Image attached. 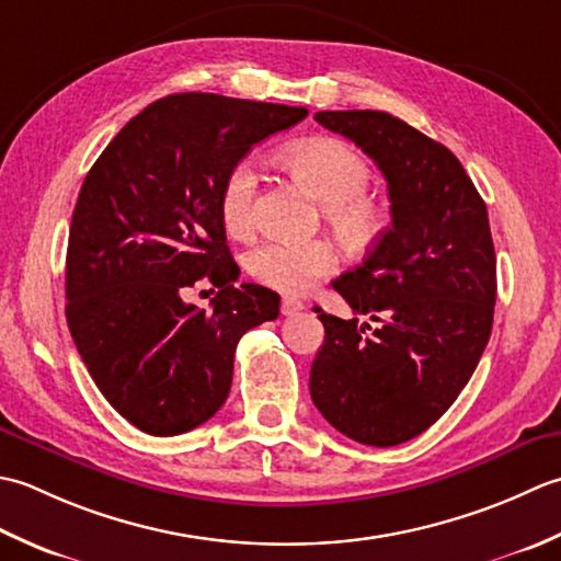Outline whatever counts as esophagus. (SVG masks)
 Returning a JSON list of instances; mask_svg holds the SVG:
<instances>
[{"mask_svg":"<svg viewBox=\"0 0 561 561\" xmlns=\"http://www.w3.org/2000/svg\"><path fill=\"white\" fill-rule=\"evenodd\" d=\"M300 310H305V302L297 300V297H283V300H280V312H283L285 317L297 314Z\"/></svg>","mask_w":561,"mask_h":561,"instance_id":"34e87169","label":"esophagus"}]
</instances>
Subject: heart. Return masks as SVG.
<instances>
[{
    "instance_id": "heart-1",
    "label": "heart",
    "mask_w": 561,
    "mask_h": 561,
    "mask_svg": "<svg viewBox=\"0 0 561 561\" xmlns=\"http://www.w3.org/2000/svg\"><path fill=\"white\" fill-rule=\"evenodd\" d=\"M290 174L322 201L331 230L351 249L370 247L382 234L387 213L365 188L370 167L351 145L336 137H312L283 152ZM259 176L249 162L230 169L220 191V217L232 237H247L256 225ZM339 268V251L329 239H266L247 254V271L261 285L280 293H307L319 278Z\"/></svg>"
}]
</instances>
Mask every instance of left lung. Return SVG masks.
<instances>
[{
	"label": "left lung",
	"instance_id": "8db88e82",
	"mask_svg": "<svg viewBox=\"0 0 561 561\" xmlns=\"http://www.w3.org/2000/svg\"><path fill=\"white\" fill-rule=\"evenodd\" d=\"M314 121L380 167L392 225L331 283L376 327L314 307L324 346L310 394L344 436L390 448L436 424L486 348L496 305L486 205L448 147L390 113L319 111Z\"/></svg>",
	"mask_w": 561,
	"mask_h": 561
}]
</instances>
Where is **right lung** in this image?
Listing matches in <instances>:
<instances>
[{
    "instance_id": "right-lung-1",
    "label": "right lung",
    "mask_w": 561,
    "mask_h": 561,
    "mask_svg": "<svg viewBox=\"0 0 561 561\" xmlns=\"http://www.w3.org/2000/svg\"><path fill=\"white\" fill-rule=\"evenodd\" d=\"M307 108L171 94L137 113L89 169L67 244V327L108 404L150 436L205 424L230 394L239 339L280 297L242 283L220 217L230 169ZM198 282L210 311L183 302Z\"/></svg>"
}]
</instances>
